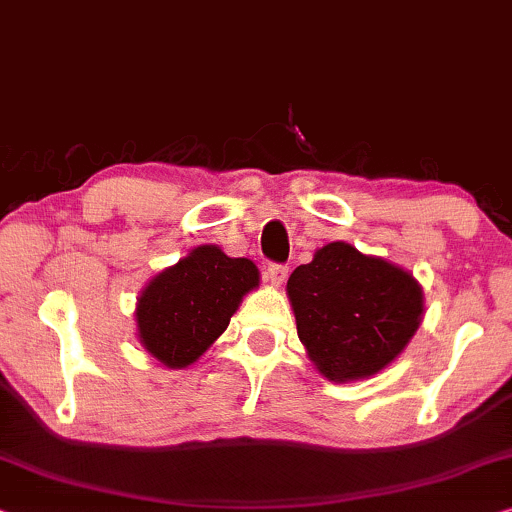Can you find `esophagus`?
Here are the masks:
<instances>
[{
  "label": "esophagus",
  "instance_id": "1",
  "mask_svg": "<svg viewBox=\"0 0 512 512\" xmlns=\"http://www.w3.org/2000/svg\"><path fill=\"white\" fill-rule=\"evenodd\" d=\"M286 277H288V268H286V265L270 263L268 268H265V279H268L272 286H281V284H284V281H286Z\"/></svg>",
  "mask_w": 512,
  "mask_h": 512
}]
</instances>
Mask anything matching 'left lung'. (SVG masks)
<instances>
[{"mask_svg": "<svg viewBox=\"0 0 512 512\" xmlns=\"http://www.w3.org/2000/svg\"><path fill=\"white\" fill-rule=\"evenodd\" d=\"M298 337L328 381L379 374L416 335L425 311L411 272L385 258L330 242L286 284Z\"/></svg>", "mask_w": 512, "mask_h": 512, "instance_id": "obj_1", "label": "left lung"}]
</instances>
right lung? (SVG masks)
<instances>
[{"mask_svg": "<svg viewBox=\"0 0 512 512\" xmlns=\"http://www.w3.org/2000/svg\"><path fill=\"white\" fill-rule=\"evenodd\" d=\"M258 281L261 274L249 258L226 256L217 244L191 249L138 295L140 344L168 369L194 365Z\"/></svg>", "mask_w": 512, "mask_h": 512, "instance_id": "obj_1", "label": "right lung"}]
</instances>
